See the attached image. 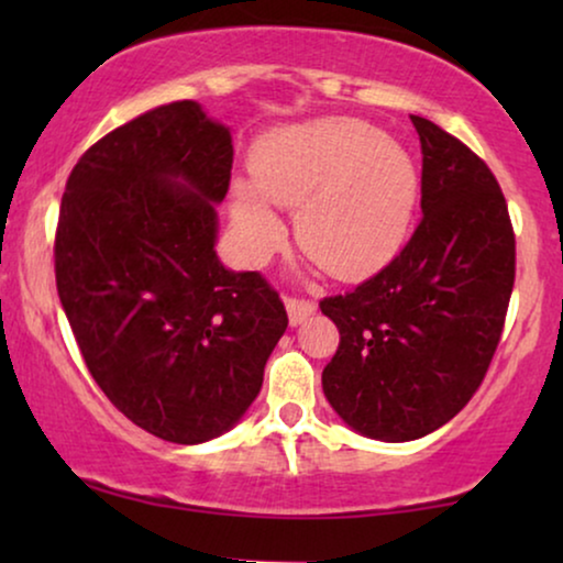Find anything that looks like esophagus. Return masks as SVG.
<instances>
[{
  "instance_id": "obj_1",
  "label": "esophagus",
  "mask_w": 563,
  "mask_h": 563,
  "mask_svg": "<svg viewBox=\"0 0 563 563\" xmlns=\"http://www.w3.org/2000/svg\"><path fill=\"white\" fill-rule=\"evenodd\" d=\"M284 305H287V312H289V322L291 325H299V322L310 318V314L318 310V305L312 302V299H302V297H284Z\"/></svg>"
}]
</instances>
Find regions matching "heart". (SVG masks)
<instances>
[{
  "label": "heart",
  "instance_id": "1",
  "mask_svg": "<svg viewBox=\"0 0 563 563\" xmlns=\"http://www.w3.org/2000/svg\"><path fill=\"white\" fill-rule=\"evenodd\" d=\"M253 181L238 184L233 218L245 251L264 258L282 241L272 202L299 210L297 238L314 264L341 279L387 266L410 233L418 168L374 125L328 118L284 128L253 158Z\"/></svg>",
  "mask_w": 563,
  "mask_h": 563
}]
</instances>
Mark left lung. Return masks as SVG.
<instances>
[{
    "mask_svg": "<svg viewBox=\"0 0 563 563\" xmlns=\"http://www.w3.org/2000/svg\"><path fill=\"white\" fill-rule=\"evenodd\" d=\"M410 120L422 151L418 228L372 279L320 302L341 333L322 368L328 402L361 435L389 443L464 410L515 284V233L495 174L435 122Z\"/></svg>",
    "mask_w": 563,
    "mask_h": 563,
    "instance_id": "1",
    "label": "left lung"
}]
</instances>
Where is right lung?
Wrapping results in <instances>:
<instances>
[{"mask_svg": "<svg viewBox=\"0 0 563 563\" xmlns=\"http://www.w3.org/2000/svg\"><path fill=\"white\" fill-rule=\"evenodd\" d=\"M230 168V130L181 99L99 137L60 199L56 287L89 374L172 443L241 420L289 322L264 276L214 253Z\"/></svg>", "mask_w": 563, "mask_h": 563, "instance_id": "add662e5", "label": "right lung"}]
</instances>
